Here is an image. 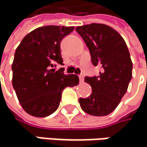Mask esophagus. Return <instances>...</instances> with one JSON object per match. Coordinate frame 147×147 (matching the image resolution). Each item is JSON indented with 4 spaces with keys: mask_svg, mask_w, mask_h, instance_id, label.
<instances>
[{
    "mask_svg": "<svg viewBox=\"0 0 147 147\" xmlns=\"http://www.w3.org/2000/svg\"><path fill=\"white\" fill-rule=\"evenodd\" d=\"M78 77H79V80H80V82H81V83H83V82H84V76H83V75H79Z\"/></svg>",
    "mask_w": 147,
    "mask_h": 147,
    "instance_id": "esophagus-1",
    "label": "esophagus"
}]
</instances>
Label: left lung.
I'll use <instances>...</instances> for the list:
<instances>
[{
	"mask_svg": "<svg viewBox=\"0 0 147 147\" xmlns=\"http://www.w3.org/2000/svg\"><path fill=\"white\" fill-rule=\"evenodd\" d=\"M84 39L94 66H101L98 77H85L92 88L90 96L79 98L84 111L106 116L117 108L132 77V63L126 43L116 30L100 23L76 28Z\"/></svg>",
	"mask_w": 147,
	"mask_h": 147,
	"instance_id": "1",
	"label": "left lung"
}]
</instances>
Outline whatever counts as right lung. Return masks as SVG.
I'll return each mask as SVG.
<instances>
[{"mask_svg":"<svg viewBox=\"0 0 147 147\" xmlns=\"http://www.w3.org/2000/svg\"><path fill=\"white\" fill-rule=\"evenodd\" d=\"M74 27L43 26L28 33L17 47L12 64V84L23 110L31 116L43 118L55 112L66 87L78 84L77 75H66L60 43Z\"/></svg>","mask_w":147,"mask_h":147,"instance_id":"obj_1","label":"right lung"}]
</instances>
